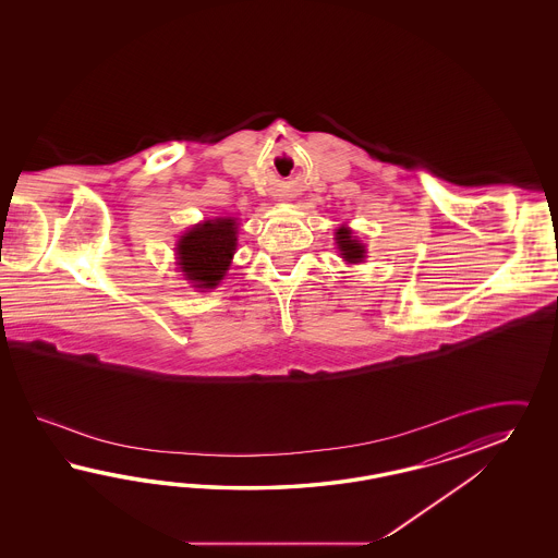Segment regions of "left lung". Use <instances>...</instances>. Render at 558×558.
Instances as JSON below:
<instances>
[{
  "mask_svg": "<svg viewBox=\"0 0 558 558\" xmlns=\"http://www.w3.org/2000/svg\"><path fill=\"white\" fill-rule=\"evenodd\" d=\"M336 243H338L339 254L348 264H360L366 257V247L355 239L350 227L341 225L336 231Z\"/></svg>",
  "mask_w": 558,
  "mask_h": 558,
  "instance_id": "left-lung-1",
  "label": "left lung"
}]
</instances>
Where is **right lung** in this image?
<instances>
[{
    "label": "right lung",
    "mask_w": 558,
    "mask_h": 558,
    "mask_svg": "<svg viewBox=\"0 0 558 558\" xmlns=\"http://www.w3.org/2000/svg\"><path fill=\"white\" fill-rule=\"evenodd\" d=\"M236 219L204 220L178 241V266L192 287L210 290L231 266L236 250Z\"/></svg>",
    "instance_id": "right-lung-1"
}]
</instances>
